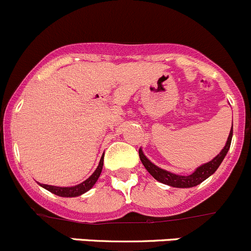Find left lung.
<instances>
[{"label":"left lung","instance_id":"obj_1","mask_svg":"<svg viewBox=\"0 0 251 251\" xmlns=\"http://www.w3.org/2000/svg\"><path fill=\"white\" fill-rule=\"evenodd\" d=\"M232 128H233V126H232ZM232 133H233V130H231L230 136H228L227 142H226V146L224 147L223 150H221L220 154H219L218 156H215L212 161H209V162L200 166V167L197 168L194 173L190 174V176H178V174L167 172V171L162 170V168H159L157 166H155L154 163H151L147 159L146 155L142 151V149H139V159H141L144 167L147 168L148 172L151 174L156 180L161 181V183L166 184V185L173 186V188H192V186H196L199 185V184H201L203 180H205L208 176H212V174L218 170L220 163L223 162L224 157L227 154L228 149H230Z\"/></svg>","mask_w":251,"mask_h":251}]
</instances>
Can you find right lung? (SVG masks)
I'll list each match as a JSON object with an SVG mask.
<instances>
[{
	"label": "right lung",
	"instance_id": "obj_1",
	"mask_svg": "<svg viewBox=\"0 0 251 251\" xmlns=\"http://www.w3.org/2000/svg\"><path fill=\"white\" fill-rule=\"evenodd\" d=\"M102 167H103V156H102L101 160H100L99 167L96 168V171H95V172L92 173L85 181L78 184V185L71 186V188H60V186H51V185H46V184H41V186H43L44 189H47L48 191L52 192V194L57 195V196H61V197L79 196V195L84 194V192L90 190L92 186L95 185V183H96L100 174L102 172Z\"/></svg>",
	"mask_w": 251,
	"mask_h": 251
}]
</instances>
